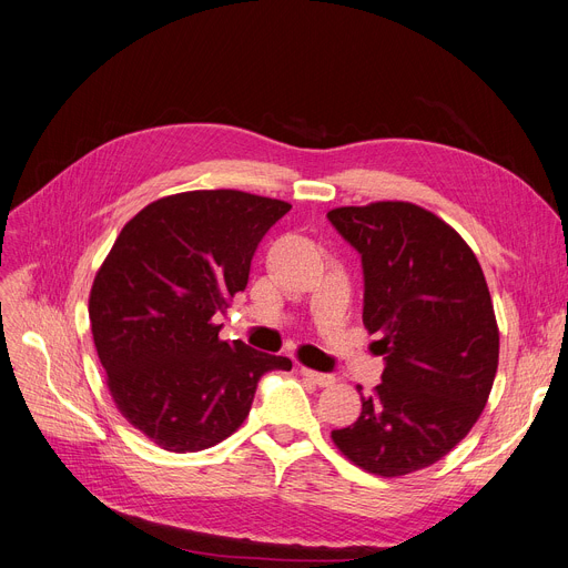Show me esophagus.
<instances>
[{
	"label": "esophagus",
	"instance_id": "esophagus-1",
	"mask_svg": "<svg viewBox=\"0 0 568 568\" xmlns=\"http://www.w3.org/2000/svg\"><path fill=\"white\" fill-rule=\"evenodd\" d=\"M300 374H303L307 381H312V383H314V385H318V387H329V385H335V376L321 374V372H312V369H305V366H300Z\"/></svg>",
	"mask_w": 568,
	"mask_h": 568
}]
</instances>
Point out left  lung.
<instances>
[{
    "instance_id": "8db88e82",
    "label": "left lung",
    "mask_w": 568,
    "mask_h": 568,
    "mask_svg": "<svg viewBox=\"0 0 568 568\" xmlns=\"http://www.w3.org/2000/svg\"><path fill=\"white\" fill-rule=\"evenodd\" d=\"M327 220L362 258V321L385 359L383 383L332 440L362 470L402 477L449 454L488 402L499 355L490 293L468 243L415 204L344 206Z\"/></svg>"
}]
</instances>
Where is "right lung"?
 <instances>
[{
	"mask_svg": "<svg viewBox=\"0 0 568 568\" xmlns=\"http://www.w3.org/2000/svg\"><path fill=\"white\" fill-rule=\"evenodd\" d=\"M291 211L241 190L158 199L119 233L91 286V335L121 415L166 452L236 430L263 374L291 359L222 342L215 314L245 291L261 239Z\"/></svg>",
	"mask_w": 568,
	"mask_h": 568,
	"instance_id": "1",
	"label": "right lung"
}]
</instances>
